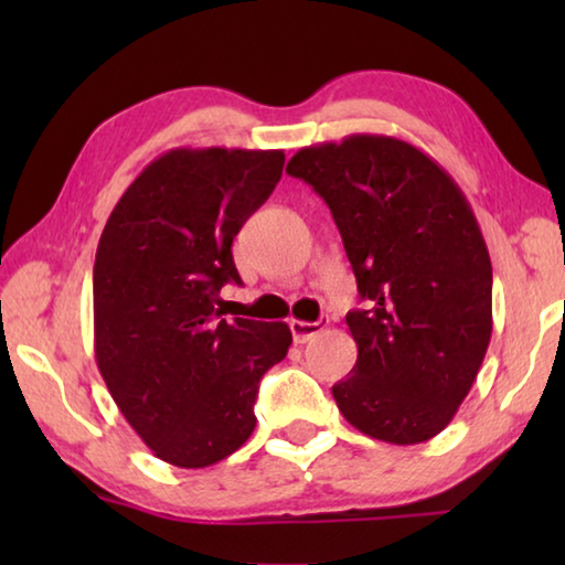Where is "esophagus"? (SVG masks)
Returning <instances> with one entry per match:
<instances>
[{
  "label": "esophagus",
  "mask_w": 565,
  "mask_h": 565,
  "mask_svg": "<svg viewBox=\"0 0 565 565\" xmlns=\"http://www.w3.org/2000/svg\"><path fill=\"white\" fill-rule=\"evenodd\" d=\"M289 329H291V337H294L296 343H306V341H311L313 337H319V333L327 329V321H323V319H319V321L291 319Z\"/></svg>",
  "instance_id": "34e87169"
}]
</instances>
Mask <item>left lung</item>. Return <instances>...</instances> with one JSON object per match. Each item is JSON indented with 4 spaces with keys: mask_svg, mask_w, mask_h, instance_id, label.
<instances>
[{
    "mask_svg": "<svg viewBox=\"0 0 565 565\" xmlns=\"http://www.w3.org/2000/svg\"><path fill=\"white\" fill-rule=\"evenodd\" d=\"M286 174L331 209L366 301L347 317L359 359L331 388L339 411L379 441H428L471 391L493 331L471 204L431 157L384 134L303 147Z\"/></svg>",
    "mask_w": 565,
    "mask_h": 565,
    "instance_id": "left-lung-1",
    "label": "left lung"
}]
</instances>
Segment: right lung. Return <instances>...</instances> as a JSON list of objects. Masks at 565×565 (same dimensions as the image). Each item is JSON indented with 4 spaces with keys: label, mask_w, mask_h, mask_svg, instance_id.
Wrapping results in <instances>:
<instances>
[{
    "label": "right lung",
    "mask_w": 565,
    "mask_h": 565,
    "mask_svg": "<svg viewBox=\"0 0 565 565\" xmlns=\"http://www.w3.org/2000/svg\"><path fill=\"white\" fill-rule=\"evenodd\" d=\"M284 171L279 149H171L131 181L94 262V356L157 458L206 468L254 434L259 381L291 347L284 321L222 319L242 284L232 244Z\"/></svg>",
    "instance_id": "add662e5"
}]
</instances>
